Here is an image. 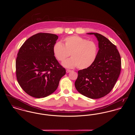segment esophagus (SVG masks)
Masks as SVG:
<instances>
[{"label": "esophagus", "mask_w": 135, "mask_h": 135, "mask_svg": "<svg viewBox=\"0 0 135 135\" xmlns=\"http://www.w3.org/2000/svg\"><path fill=\"white\" fill-rule=\"evenodd\" d=\"M71 71V70H69V69H67V70H66V72H67V73H69V72H70Z\"/></svg>", "instance_id": "obj_1"}]
</instances>
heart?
Returning a JSON list of instances; mask_svg holds the SVG:
<instances>
[{
	"label": "heart",
	"instance_id": "b5f03b06",
	"mask_svg": "<svg viewBox=\"0 0 135 135\" xmlns=\"http://www.w3.org/2000/svg\"><path fill=\"white\" fill-rule=\"evenodd\" d=\"M64 44L56 43L53 47V53L58 61L63 62V65L68 68L77 67L84 69L89 67L94 62L97 57L98 47L92 41L77 35L71 36L64 39Z\"/></svg>",
	"mask_w": 135,
	"mask_h": 135
}]
</instances>
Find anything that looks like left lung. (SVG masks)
<instances>
[{
    "mask_svg": "<svg viewBox=\"0 0 135 135\" xmlns=\"http://www.w3.org/2000/svg\"><path fill=\"white\" fill-rule=\"evenodd\" d=\"M87 34L96 37L99 50L93 64L78 71L75 86L84 96L99 99L113 88L120 73L121 58L116 46L109 39L97 33Z\"/></svg>",
    "mask_w": 135,
    "mask_h": 135,
    "instance_id": "obj_1",
    "label": "left lung"
}]
</instances>
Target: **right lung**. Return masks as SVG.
<instances>
[{"label": "right lung", "instance_id": "right-lung-1", "mask_svg": "<svg viewBox=\"0 0 135 135\" xmlns=\"http://www.w3.org/2000/svg\"><path fill=\"white\" fill-rule=\"evenodd\" d=\"M58 36L39 33L28 39L20 47L16 62V76L22 89L30 96H48L58 88L66 70L58 62L53 47Z\"/></svg>", "mask_w": 135, "mask_h": 135}]
</instances>
